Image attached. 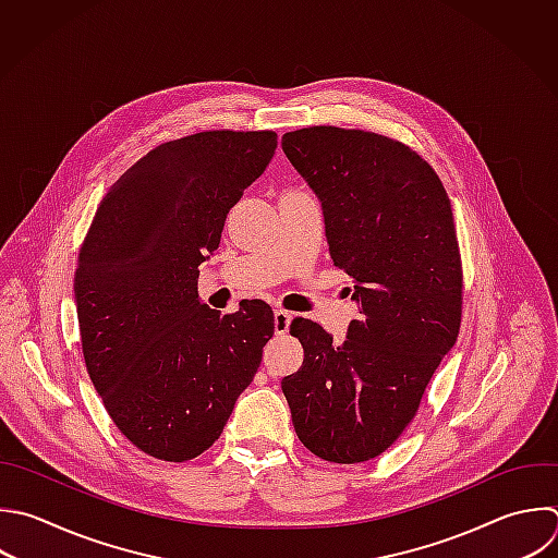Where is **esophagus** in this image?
<instances>
[{
    "label": "esophagus",
    "instance_id": "34e87169",
    "mask_svg": "<svg viewBox=\"0 0 558 558\" xmlns=\"http://www.w3.org/2000/svg\"><path fill=\"white\" fill-rule=\"evenodd\" d=\"M294 314L288 312V310H275V331L281 336L290 329V323H292Z\"/></svg>",
    "mask_w": 558,
    "mask_h": 558
}]
</instances>
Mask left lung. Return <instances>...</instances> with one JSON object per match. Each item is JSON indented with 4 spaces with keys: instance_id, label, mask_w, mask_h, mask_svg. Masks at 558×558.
I'll return each mask as SVG.
<instances>
[{
    "instance_id": "left-lung-1",
    "label": "left lung",
    "mask_w": 558,
    "mask_h": 558,
    "mask_svg": "<svg viewBox=\"0 0 558 558\" xmlns=\"http://www.w3.org/2000/svg\"><path fill=\"white\" fill-rule=\"evenodd\" d=\"M286 157L323 203L333 264L353 277L360 318L347 340L294 318L303 364L283 377L299 440L353 464L412 423L462 316V262L449 196L410 146L360 129L286 133Z\"/></svg>"
}]
</instances>
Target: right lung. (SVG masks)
<instances>
[{
	"mask_svg": "<svg viewBox=\"0 0 558 558\" xmlns=\"http://www.w3.org/2000/svg\"><path fill=\"white\" fill-rule=\"evenodd\" d=\"M275 148V131L163 142L109 187L83 240L74 292L87 373L116 427L153 458L185 462L218 440L275 333L264 301L222 316L196 288Z\"/></svg>",
	"mask_w": 558,
	"mask_h": 558,
	"instance_id": "1",
	"label": "right lung"
}]
</instances>
